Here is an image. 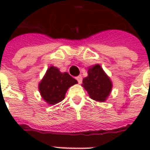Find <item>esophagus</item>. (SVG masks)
<instances>
[{"instance_id": "esophagus-1", "label": "esophagus", "mask_w": 150, "mask_h": 150, "mask_svg": "<svg viewBox=\"0 0 150 150\" xmlns=\"http://www.w3.org/2000/svg\"><path fill=\"white\" fill-rule=\"evenodd\" d=\"M76 79H77V81H78L79 83H81L82 81H83V78H82L81 75H79L76 77Z\"/></svg>"}]
</instances>
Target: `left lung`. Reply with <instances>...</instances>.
<instances>
[{"mask_svg": "<svg viewBox=\"0 0 150 150\" xmlns=\"http://www.w3.org/2000/svg\"><path fill=\"white\" fill-rule=\"evenodd\" d=\"M88 77L83 79V86L92 100L103 102L112 91V82L100 65L89 68Z\"/></svg>", "mask_w": 150, "mask_h": 150, "instance_id": "obj_1", "label": "left lung"}]
</instances>
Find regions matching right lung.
Segmentation results:
<instances>
[{
    "mask_svg": "<svg viewBox=\"0 0 150 150\" xmlns=\"http://www.w3.org/2000/svg\"><path fill=\"white\" fill-rule=\"evenodd\" d=\"M75 83L77 80L68 73H62L57 67H50L39 83V91L48 104H55L64 99L67 89Z\"/></svg>",
    "mask_w": 150,
    "mask_h": 150,
    "instance_id": "1",
    "label": "right lung"
}]
</instances>
